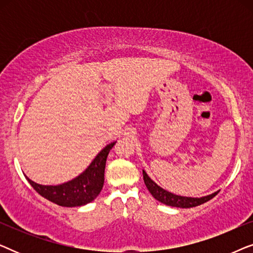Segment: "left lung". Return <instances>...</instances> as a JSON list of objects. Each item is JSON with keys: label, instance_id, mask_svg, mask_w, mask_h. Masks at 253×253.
Segmentation results:
<instances>
[{"label": "left lung", "instance_id": "left-lung-1", "mask_svg": "<svg viewBox=\"0 0 253 253\" xmlns=\"http://www.w3.org/2000/svg\"><path fill=\"white\" fill-rule=\"evenodd\" d=\"M143 177L144 182L148 191L152 196L154 197L158 202H160L165 205L172 206V207H179V209H190V207H196L202 205V204L209 202L210 199H212L213 197H215L219 191L212 193V195L200 197V198H193V197H184V196H178L175 193H171L167 191V190L162 189L161 186H159L153 179H151L150 176L146 174V171L143 170Z\"/></svg>", "mask_w": 253, "mask_h": 253}]
</instances>
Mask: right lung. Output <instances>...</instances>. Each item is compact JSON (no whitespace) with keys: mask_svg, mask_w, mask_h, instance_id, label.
<instances>
[{"mask_svg":"<svg viewBox=\"0 0 253 253\" xmlns=\"http://www.w3.org/2000/svg\"><path fill=\"white\" fill-rule=\"evenodd\" d=\"M115 144L116 141H113L107 145L88 167L71 181L58 185H42L33 182L27 176L26 179L39 195L51 203L64 207L84 206L93 202L102 190L107 157Z\"/></svg>","mask_w":253,"mask_h":253,"instance_id":"right-lung-1","label":"right lung"}]
</instances>
